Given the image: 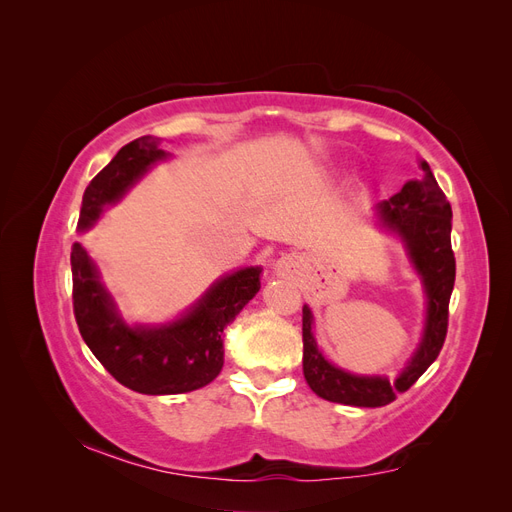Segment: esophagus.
<instances>
[{"mask_svg": "<svg viewBox=\"0 0 512 512\" xmlns=\"http://www.w3.org/2000/svg\"><path fill=\"white\" fill-rule=\"evenodd\" d=\"M275 271L280 273V275H284V273L288 271V260H284V258H282L280 262H277V265H275Z\"/></svg>", "mask_w": 512, "mask_h": 512, "instance_id": "1", "label": "esophagus"}]
</instances>
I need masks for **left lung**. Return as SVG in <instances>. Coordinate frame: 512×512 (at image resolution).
Instances as JSON below:
<instances>
[{"label": "left lung", "mask_w": 512, "mask_h": 512, "mask_svg": "<svg viewBox=\"0 0 512 512\" xmlns=\"http://www.w3.org/2000/svg\"><path fill=\"white\" fill-rule=\"evenodd\" d=\"M423 177L408 181L401 192L378 205V218L404 241L416 273L427 294V320L406 369L397 380L384 376H356L324 359L312 333V309L303 305V374L318 397L333 404L380 408L408 391L427 367L438 359L448 329V301L455 286V254L451 247V203L433 177L427 162H421Z\"/></svg>", "instance_id": "8db88e82"}]
</instances>
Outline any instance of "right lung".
<instances>
[{
	"label": "right lung",
	"mask_w": 512,
	"mask_h": 512,
	"mask_svg": "<svg viewBox=\"0 0 512 512\" xmlns=\"http://www.w3.org/2000/svg\"><path fill=\"white\" fill-rule=\"evenodd\" d=\"M158 145L160 138L141 136L117 151L87 185L79 230L94 226L106 205L117 203L153 164L168 156ZM70 265L74 318L85 344L117 382L143 395L190 393L218 378L224 365L226 324L256 297L262 271L245 267L222 277L175 322L130 327L81 243H74Z\"/></svg>",
	"instance_id": "obj_1"
}]
</instances>
